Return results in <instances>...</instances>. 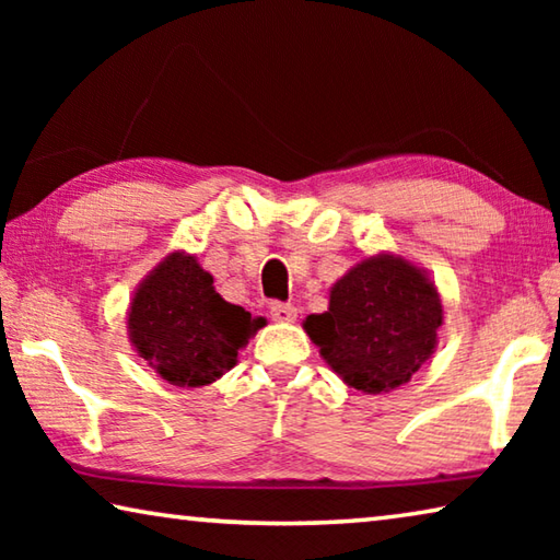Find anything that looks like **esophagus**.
<instances>
[{
  "mask_svg": "<svg viewBox=\"0 0 560 560\" xmlns=\"http://www.w3.org/2000/svg\"><path fill=\"white\" fill-rule=\"evenodd\" d=\"M271 318L273 320H279V324H291V320H296V316H299V311H296V306H293V303H283V301H273L271 303Z\"/></svg>",
  "mask_w": 560,
  "mask_h": 560,
  "instance_id": "esophagus-1",
  "label": "esophagus"
}]
</instances>
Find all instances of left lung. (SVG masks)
<instances>
[{
    "label": "left lung",
    "instance_id": "8db88e82",
    "mask_svg": "<svg viewBox=\"0 0 560 560\" xmlns=\"http://www.w3.org/2000/svg\"><path fill=\"white\" fill-rule=\"evenodd\" d=\"M442 303L432 281L400 257H373L330 291L326 314L306 318V334L326 363L363 393L405 385L438 346Z\"/></svg>",
    "mask_w": 560,
    "mask_h": 560
}]
</instances>
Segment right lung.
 Segmentation results:
<instances>
[{
    "label": "right lung",
    "instance_id": "right-lung-1",
    "mask_svg": "<svg viewBox=\"0 0 560 560\" xmlns=\"http://www.w3.org/2000/svg\"><path fill=\"white\" fill-rule=\"evenodd\" d=\"M264 326L249 311L226 303L195 257L170 254L140 283L128 328L140 358L177 387L207 385L236 363V353Z\"/></svg>",
    "mask_w": 560,
    "mask_h": 560
}]
</instances>
